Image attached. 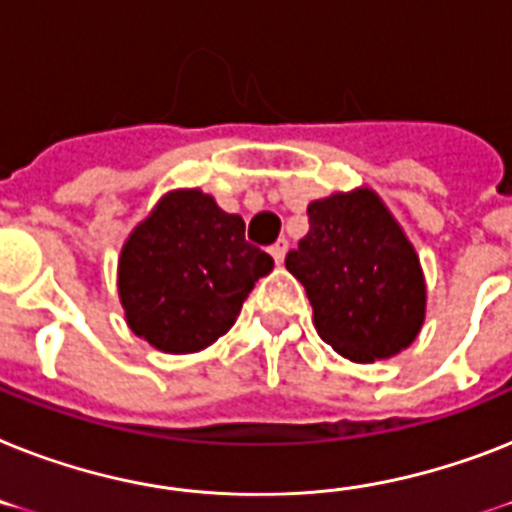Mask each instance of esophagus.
I'll return each mask as SVG.
<instances>
[{
    "instance_id": "obj_1",
    "label": "esophagus",
    "mask_w": 512,
    "mask_h": 512,
    "mask_svg": "<svg viewBox=\"0 0 512 512\" xmlns=\"http://www.w3.org/2000/svg\"><path fill=\"white\" fill-rule=\"evenodd\" d=\"M286 252H289V242H286V239H278V242L270 247V255H273V260H276L278 265L284 263Z\"/></svg>"
}]
</instances>
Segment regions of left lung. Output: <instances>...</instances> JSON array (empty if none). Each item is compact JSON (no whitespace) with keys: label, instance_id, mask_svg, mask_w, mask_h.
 Wrapping results in <instances>:
<instances>
[{"label":"left lung","instance_id":"1","mask_svg":"<svg viewBox=\"0 0 512 512\" xmlns=\"http://www.w3.org/2000/svg\"><path fill=\"white\" fill-rule=\"evenodd\" d=\"M310 231L286 255L318 334L339 355L373 363L421 331L426 286L413 244L371 189L310 202Z\"/></svg>","mask_w":512,"mask_h":512}]
</instances>
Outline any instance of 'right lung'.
I'll list each match as a JSON object with an SVG mask.
<instances>
[{
  "instance_id": "1",
  "label": "right lung",
  "mask_w": 512,
  "mask_h": 512,
  "mask_svg": "<svg viewBox=\"0 0 512 512\" xmlns=\"http://www.w3.org/2000/svg\"><path fill=\"white\" fill-rule=\"evenodd\" d=\"M273 257L244 239V220L202 191L160 199L120 252L118 289L136 336L162 352H197L234 326Z\"/></svg>"
}]
</instances>
